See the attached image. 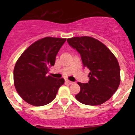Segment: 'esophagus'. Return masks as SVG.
I'll use <instances>...</instances> for the list:
<instances>
[{
  "mask_svg": "<svg viewBox=\"0 0 135 135\" xmlns=\"http://www.w3.org/2000/svg\"><path fill=\"white\" fill-rule=\"evenodd\" d=\"M65 82H66L67 83H68V84H72L74 83L73 82H71V81L68 80H65Z\"/></svg>",
  "mask_w": 135,
  "mask_h": 135,
  "instance_id": "esophagus-1",
  "label": "esophagus"
}]
</instances>
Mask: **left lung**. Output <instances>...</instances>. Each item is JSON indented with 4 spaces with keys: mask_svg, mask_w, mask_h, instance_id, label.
<instances>
[{
    "mask_svg": "<svg viewBox=\"0 0 135 135\" xmlns=\"http://www.w3.org/2000/svg\"><path fill=\"white\" fill-rule=\"evenodd\" d=\"M67 41L79 52L82 64L90 70L89 82H78L80 91L76 99L88 105L105 103L120 85V69L116 57L104 44L93 37H73Z\"/></svg>",
    "mask_w": 135,
    "mask_h": 135,
    "instance_id": "left-lung-1",
    "label": "left lung"
}]
</instances>
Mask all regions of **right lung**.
Listing matches in <instances>:
<instances>
[{"label": "right lung", "mask_w": 135, "mask_h": 135, "mask_svg": "<svg viewBox=\"0 0 135 135\" xmlns=\"http://www.w3.org/2000/svg\"><path fill=\"white\" fill-rule=\"evenodd\" d=\"M66 38L45 37L34 42L21 55L13 70L17 93L27 103L42 106L55 98L64 78L47 74L54 65L56 55Z\"/></svg>", "instance_id": "add662e5"}]
</instances>
